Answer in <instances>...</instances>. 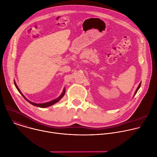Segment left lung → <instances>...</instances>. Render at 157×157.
Returning <instances> with one entry per match:
<instances>
[{"instance_id":"obj_1","label":"left lung","mask_w":157,"mask_h":157,"mask_svg":"<svg viewBox=\"0 0 157 157\" xmlns=\"http://www.w3.org/2000/svg\"><path fill=\"white\" fill-rule=\"evenodd\" d=\"M140 86H141V82L139 84V86H138V87H137V89H136V93H135V94H134V96H135L136 95V94L137 93V92L138 91V90H139V88H140Z\"/></svg>"}]
</instances>
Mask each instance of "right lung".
<instances>
[{
  "instance_id": "add662e5",
  "label": "right lung",
  "mask_w": 157,
  "mask_h": 157,
  "mask_svg": "<svg viewBox=\"0 0 157 157\" xmlns=\"http://www.w3.org/2000/svg\"><path fill=\"white\" fill-rule=\"evenodd\" d=\"M14 84H15V87H16V88L17 89V90L18 91V92L21 94V95L23 96L24 98H25V99L27 101H28L29 102H30L31 104H32V105H35V106H36V107H43V108H44V107H48V106H50V105H52L53 104H55V103H56L57 102H58L63 97V96L64 95V93H65V89H64V90H63V93H62V94H61V96H59V97H58L57 99H55V100H53V101H50V102H46V103H43V104H36V103H34V102H31V101H29L23 94H22V93H21V91H20V89H19V88L18 87V86H17V85L16 84V83H15V82L14 81Z\"/></svg>"
}]
</instances>
